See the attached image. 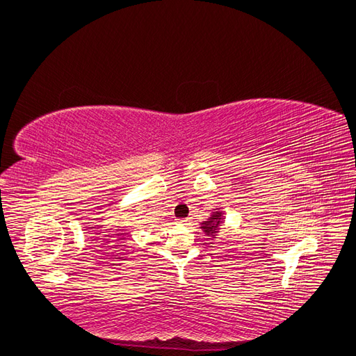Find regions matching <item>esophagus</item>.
<instances>
[{"mask_svg":"<svg viewBox=\"0 0 356 356\" xmlns=\"http://www.w3.org/2000/svg\"><path fill=\"white\" fill-rule=\"evenodd\" d=\"M188 218H181V220H178V222H181V224H188Z\"/></svg>","mask_w":356,"mask_h":356,"instance_id":"esophagus-1","label":"esophagus"}]
</instances>
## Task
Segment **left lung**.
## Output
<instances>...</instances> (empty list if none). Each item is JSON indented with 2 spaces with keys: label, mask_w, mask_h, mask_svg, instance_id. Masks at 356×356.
Returning <instances> with one entry per match:
<instances>
[{
  "label": "left lung",
  "mask_w": 356,
  "mask_h": 356,
  "mask_svg": "<svg viewBox=\"0 0 356 356\" xmlns=\"http://www.w3.org/2000/svg\"><path fill=\"white\" fill-rule=\"evenodd\" d=\"M221 222H222V212L215 211V212L211 215L208 221L202 222V227H200V229H202L204 233H207L208 236H212V238H213V236L218 233Z\"/></svg>",
  "instance_id": "obj_1"
}]
</instances>
